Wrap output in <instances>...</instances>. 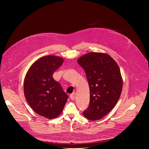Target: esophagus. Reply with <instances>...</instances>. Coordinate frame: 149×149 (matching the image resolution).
Returning a JSON list of instances; mask_svg holds the SVG:
<instances>
[{
  "label": "esophagus",
  "instance_id": "esophagus-1",
  "mask_svg": "<svg viewBox=\"0 0 149 149\" xmlns=\"http://www.w3.org/2000/svg\"><path fill=\"white\" fill-rule=\"evenodd\" d=\"M70 97L71 100H74L75 99V93H73L70 95Z\"/></svg>",
  "mask_w": 149,
  "mask_h": 149
}]
</instances>
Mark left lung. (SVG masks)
<instances>
[{
  "label": "left lung",
  "instance_id": "8db88e82",
  "mask_svg": "<svg viewBox=\"0 0 149 149\" xmlns=\"http://www.w3.org/2000/svg\"><path fill=\"white\" fill-rule=\"evenodd\" d=\"M89 84L90 101L83 112L90 120H97L115 107L123 88V79L116 62L108 54L90 52L77 61Z\"/></svg>",
  "mask_w": 149,
  "mask_h": 149
}]
</instances>
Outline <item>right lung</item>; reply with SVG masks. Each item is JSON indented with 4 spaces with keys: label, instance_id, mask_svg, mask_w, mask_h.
Masks as SVG:
<instances>
[{
    "label": "right lung",
    "instance_id": "1",
    "mask_svg": "<svg viewBox=\"0 0 149 149\" xmlns=\"http://www.w3.org/2000/svg\"><path fill=\"white\" fill-rule=\"evenodd\" d=\"M63 62V59L57 56L42 57L31 66L25 78L24 91L26 101L36 113L48 119L61 114L68 98L52 77Z\"/></svg>",
    "mask_w": 149,
    "mask_h": 149
}]
</instances>
